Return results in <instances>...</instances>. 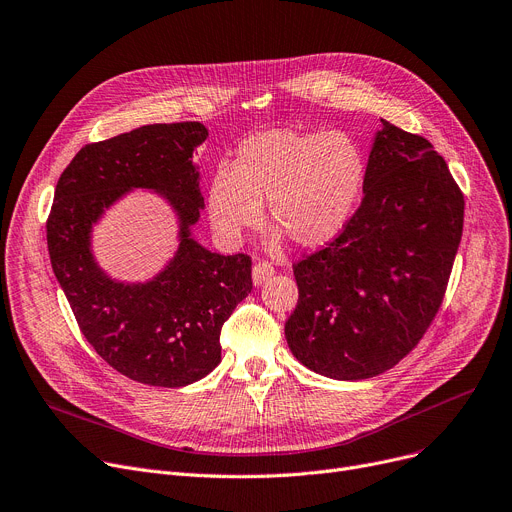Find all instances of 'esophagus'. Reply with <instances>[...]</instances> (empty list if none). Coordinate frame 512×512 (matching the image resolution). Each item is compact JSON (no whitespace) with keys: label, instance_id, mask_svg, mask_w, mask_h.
<instances>
[{"label":"esophagus","instance_id":"esophagus-1","mask_svg":"<svg viewBox=\"0 0 512 512\" xmlns=\"http://www.w3.org/2000/svg\"><path fill=\"white\" fill-rule=\"evenodd\" d=\"M274 276V265L267 263V261H257L253 265V284L259 286L263 284L265 280H270Z\"/></svg>","mask_w":512,"mask_h":512}]
</instances>
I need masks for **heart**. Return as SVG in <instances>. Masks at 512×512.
<instances>
[{
  "label": "heart",
  "instance_id": "obj_1",
  "mask_svg": "<svg viewBox=\"0 0 512 512\" xmlns=\"http://www.w3.org/2000/svg\"><path fill=\"white\" fill-rule=\"evenodd\" d=\"M367 155L344 130L274 128L245 139L207 186L209 220L222 238L238 240L263 220V201L294 245L317 249L336 240L363 199Z\"/></svg>",
  "mask_w": 512,
  "mask_h": 512
}]
</instances>
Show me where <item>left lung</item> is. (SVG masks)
Returning a JSON list of instances; mask_svg holds the SVG:
<instances>
[{"label": "left lung", "mask_w": 512, "mask_h": 512, "mask_svg": "<svg viewBox=\"0 0 512 512\" xmlns=\"http://www.w3.org/2000/svg\"><path fill=\"white\" fill-rule=\"evenodd\" d=\"M344 232L292 265V355L332 380L392 369L432 326L463 234L465 199L434 145L386 120Z\"/></svg>", "instance_id": "1"}]
</instances>
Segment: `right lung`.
I'll use <instances>...</instances> for the list:
<instances>
[{"label": "right lung", "mask_w": 512, "mask_h": 512, "mask_svg": "<svg viewBox=\"0 0 512 512\" xmlns=\"http://www.w3.org/2000/svg\"><path fill=\"white\" fill-rule=\"evenodd\" d=\"M201 122L149 124L80 149L62 172L47 218V249L78 328L126 378L180 388L218 367L224 321L253 288L251 257L220 255L191 238L203 197L193 151ZM130 187L164 194L181 218V247L157 279L122 285L90 255V228Z\"/></svg>", "instance_id": "1"}]
</instances>
